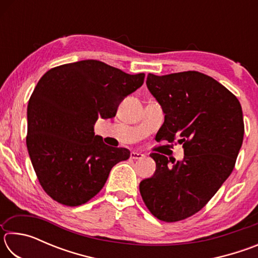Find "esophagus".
Returning <instances> with one entry per match:
<instances>
[{
  "label": "esophagus",
  "mask_w": 258,
  "mask_h": 258,
  "mask_svg": "<svg viewBox=\"0 0 258 258\" xmlns=\"http://www.w3.org/2000/svg\"><path fill=\"white\" fill-rule=\"evenodd\" d=\"M145 157V155L142 152H138V151H132L131 152V158L132 159H141Z\"/></svg>",
  "instance_id": "obj_1"
}]
</instances>
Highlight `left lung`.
I'll return each instance as SVG.
<instances>
[{
  "mask_svg": "<svg viewBox=\"0 0 258 258\" xmlns=\"http://www.w3.org/2000/svg\"><path fill=\"white\" fill-rule=\"evenodd\" d=\"M147 86L165 113L156 139L177 140L184 158L152 152L156 172L140 183V194L155 217L177 222L198 213L232 173L243 140L242 109L226 87L199 72L149 74Z\"/></svg>",
  "mask_w": 258,
  "mask_h": 258,
  "instance_id": "8db88e82",
  "label": "left lung"
}]
</instances>
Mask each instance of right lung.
Wrapping results in <instances>:
<instances>
[{
  "label": "right lung",
  "mask_w": 258,
  "mask_h": 258,
  "mask_svg": "<svg viewBox=\"0 0 258 258\" xmlns=\"http://www.w3.org/2000/svg\"><path fill=\"white\" fill-rule=\"evenodd\" d=\"M145 74L130 75L98 60L61 64L46 72L27 107L28 154L38 182L50 197L80 206L99 194L111 168L130 150L104 145L94 124L116 116Z\"/></svg>",
  "instance_id": "add662e5"
}]
</instances>
